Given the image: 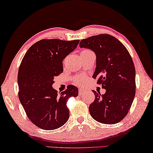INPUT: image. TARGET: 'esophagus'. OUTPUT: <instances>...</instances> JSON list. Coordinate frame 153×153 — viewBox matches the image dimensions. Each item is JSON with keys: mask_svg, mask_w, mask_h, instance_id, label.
<instances>
[{"mask_svg": "<svg viewBox=\"0 0 153 153\" xmlns=\"http://www.w3.org/2000/svg\"><path fill=\"white\" fill-rule=\"evenodd\" d=\"M85 92H86V91H85V90H83V89H82V88H79V95H80V96H82V95H83V94H85Z\"/></svg>", "mask_w": 153, "mask_h": 153, "instance_id": "34e87169", "label": "esophagus"}]
</instances>
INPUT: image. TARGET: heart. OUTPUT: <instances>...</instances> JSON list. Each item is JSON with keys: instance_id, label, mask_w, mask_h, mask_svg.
I'll use <instances>...</instances> for the list:
<instances>
[{"instance_id": "1", "label": "heart", "mask_w": 153, "mask_h": 153, "mask_svg": "<svg viewBox=\"0 0 153 153\" xmlns=\"http://www.w3.org/2000/svg\"><path fill=\"white\" fill-rule=\"evenodd\" d=\"M85 51H88V50H85ZM82 77L81 76H76L75 78H74V81L76 82H80L81 80H82Z\"/></svg>"}]
</instances>
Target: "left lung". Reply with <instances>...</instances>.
<instances>
[{
	"label": "left lung",
	"instance_id": "8db88e82",
	"mask_svg": "<svg viewBox=\"0 0 153 153\" xmlns=\"http://www.w3.org/2000/svg\"><path fill=\"white\" fill-rule=\"evenodd\" d=\"M79 46L94 52L96 67L92 77L105 89L104 94L93 90L95 100L89 106L90 115L102 123L120 122L128 113L135 95V69L129 53L109 34L82 39Z\"/></svg>",
	"mask_w": 153,
	"mask_h": 153
}]
</instances>
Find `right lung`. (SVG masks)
<instances>
[{"mask_svg": "<svg viewBox=\"0 0 153 153\" xmlns=\"http://www.w3.org/2000/svg\"><path fill=\"white\" fill-rule=\"evenodd\" d=\"M79 42L40 40L30 47L21 62L18 97L30 120L42 129L59 128L69 117L67 102L79 95L78 88L71 85L59 94L52 85L55 78L63 73V59L76 48Z\"/></svg>", "mask_w": 153, "mask_h": 153, "instance_id": "obj_1", "label": "right lung"}]
</instances>
